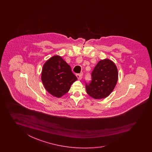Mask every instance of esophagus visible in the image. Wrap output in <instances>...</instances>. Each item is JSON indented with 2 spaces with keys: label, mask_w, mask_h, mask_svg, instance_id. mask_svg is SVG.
<instances>
[{
  "label": "esophagus",
  "mask_w": 152,
  "mask_h": 152,
  "mask_svg": "<svg viewBox=\"0 0 152 152\" xmlns=\"http://www.w3.org/2000/svg\"><path fill=\"white\" fill-rule=\"evenodd\" d=\"M76 75H77V79H78L79 80H81V79H82V77H83V74H82V73L77 74Z\"/></svg>",
  "instance_id": "obj_1"
}]
</instances>
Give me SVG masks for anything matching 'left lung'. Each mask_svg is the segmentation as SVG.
I'll return each instance as SVG.
<instances>
[{
	"instance_id": "8db88e82",
	"label": "left lung",
	"mask_w": 152,
	"mask_h": 152,
	"mask_svg": "<svg viewBox=\"0 0 152 152\" xmlns=\"http://www.w3.org/2000/svg\"><path fill=\"white\" fill-rule=\"evenodd\" d=\"M117 80L116 65L109 59L100 60L91 73L90 83H85L87 94L96 99L106 98L113 90Z\"/></svg>"
}]
</instances>
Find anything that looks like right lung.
<instances>
[{
  "label": "right lung",
  "instance_id": "obj_1",
  "mask_svg": "<svg viewBox=\"0 0 152 152\" xmlns=\"http://www.w3.org/2000/svg\"><path fill=\"white\" fill-rule=\"evenodd\" d=\"M41 79L45 90L54 97H61L67 93L77 77L69 65L58 55L54 56L43 66Z\"/></svg>",
  "mask_w": 152,
  "mask_h": 152
}]
</instances>
